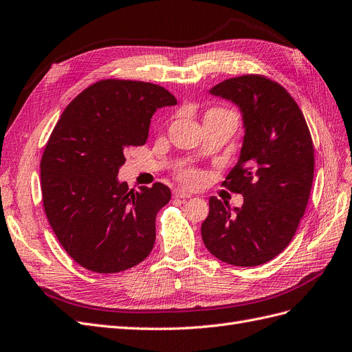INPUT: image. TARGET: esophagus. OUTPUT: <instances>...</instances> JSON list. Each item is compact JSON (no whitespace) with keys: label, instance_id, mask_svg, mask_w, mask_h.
<instances>
[{"label":"esophagus","instance_id":"1","mask_svg":"<svg viewBox=\"0 0 352 352\" xmlns=\"http://www.w3.org/2000/svg\"><path fill=\"white\" fill-rule=\"evenodd\" d=\"M174 197H177V199H190V197H192V193H188L187 190H184L182 187H177L174 190Z\"/></svg>","mask_w":352,"mask_h":352}]
</instances>
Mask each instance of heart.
I'll return each instance as SVG.
<instances>
[{"instance_id":"heart-1","label":"heart","mask_w":352,"mask_h":352,"mask_svg":"<svg viewBox=\"0 0 352 352\" xmlns=\"http://www.w3.org/2000/svg\"><path fill=\"white\" fill-rule=\"evenodd\" d=\"M214 110H224V109H214ZM210 112H212V110H210ZM179 178H182L184 183L193 186L200 182V174H199V170H196L193 168H187V169L179 170Z\"/></svg>"}]
</instances>
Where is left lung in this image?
<instances>
[{
	"mask_svg": "<svg viewBox=\"0 0 352 352\" xmlns=\"http://www.w3.org/2000/svg\"><path fill=\"white\" fill-rule=\"evenodd\" d=\"M209 93L234 103L243 118L240 156L223 183L243 196V205L232 210L210 197L202 239L223 263L256 267L295 236L313 186V140L295 100L265 76L230 78Z\"/></svg>",
	"mask_w": 352,
	"mask_h": 352,
	"instance_id": "left-lung-1",
	"label": "left lung"
}]
</instances>
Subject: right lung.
<instances>
[{"mask_svg":"<svg viewBox=\"0 0 352 352\" xmlns=\"http://www.w3.org/2000/svg\"><path fill=\"white\" fill-rule=\"evenodd\" d=\"M164 87L103 79L65 109L41 159L48 223L70 258L94 273H120L152 252L162 183L129 190L118 179L126 148L146 144L157 109L175 106Z\"/></svg>","mask_w":352,"mask_h":352,"instance_id":"add662e5","label":"right lung"}]
</instances>
